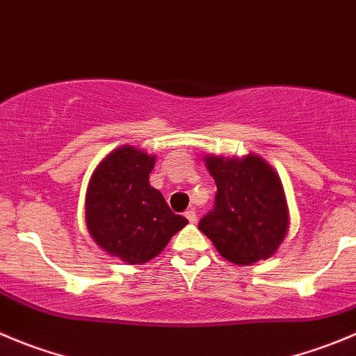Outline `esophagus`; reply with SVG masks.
Returning a JSON list of instances; mask_svg holds the SVG:
<instances>
[{
    "label": "esophagus",
    "instance_id": "1",
    "mask_svg": "<svg viewBox=\"0 0 356 356\" xmlns=\"http://www.w3.org/2000/svg\"><path fill=\"white\" fill-rule=\"evenodd\" d=\"M184 216L189 223H197V212H195V209H189V211H186Z\"/></svg>",
    "mask_w": 356,
    "mask_h": 356
}]
</instances>
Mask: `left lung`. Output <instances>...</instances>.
<instances>
[{"label":"left lung","mask_w":356,"mask_h":356,"mask_svg":"<svg viewBox=\"0 0 356 356\" xmlns=\"http://www.w3.org/2000/svg\"><path fill=\"white\" fill-rule=\"evenodd\" d=\"M218 193L214 209L198 230L218 253L235 265L267 260L284 241L290 225L288 204L277 172L257 154L245 158L205 156Z\"/></svg>","instance_id":"obj_1"}]
</instances>
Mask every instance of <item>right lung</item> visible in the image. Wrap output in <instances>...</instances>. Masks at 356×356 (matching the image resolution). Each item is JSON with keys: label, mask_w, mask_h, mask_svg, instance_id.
I'll return each mask as SVG.
<instances>
[{"label": "right lung", "mask_w": 356, "mask_h": 356, "mask_svg": "<svg viewBox=\"0 0 356 356\" xmlns=\"http://www.w3.org/2000/svg\"><path fill=\"white\" fill-rule=\"evenodd\" d=\"M154 156L122 145L92 172L86 193V225L111 257L140 265L161 253L188 219L174 214L149 184Z\"/></svg>", "instance_id": "obj_1"}]
</instances>
